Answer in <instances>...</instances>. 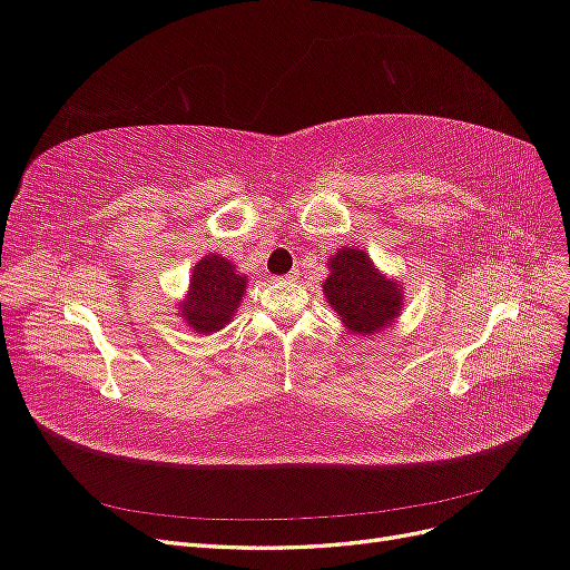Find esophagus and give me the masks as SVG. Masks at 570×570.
I'll return each instance as SVG.
<instances>
[{
	"label": "esophagus",
	"mask_w": 570,
	"mask_h": 570,
	"mask_svg": "<svg viewBox=\"0 0 570 570\" xmlns=\"http://www.w3.org/2000/svg\"><path fill=\"white\" fill-rule=\"evenodd\" d=\"M299 275H302V273H299V268H292V271L285 275V281H297Z\"/></svg>",
	"instance_id": "1"
}]
</instances>
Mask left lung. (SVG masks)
<instances>
[{
	"mask_svg": "<svg viewBox=\"0 0 570 570\" xmlns=\"http://www.w3.org/2000/svg\"><path fill=\"white\" fill-rule=\"evenodd\" d=\"M323 295L356 335L385 331L402 314V287L373 266L366 252L344 247L327 262Z\"/></svg>",
	"mask_w": 570,
	"mask_h": 570,
	"instance_id": "8db88e82",
	"label": "left lung"
}]
</instances>
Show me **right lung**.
I'll use <instances>...</instances> for the list:
<instances>
[{"label":"right lung","instance_id":"1","mask_svg":"<svg viewBox=\"0 0 570 570\" xmlns=\"http://www.w3.org/2000/svg\"><path fill=\"white\" fill-rule=\"evenodd\" d=\"M247 275H239L230 258L209 254L197 262L189 292L180 302V316L193 333L212 335L226 327L243 302Z\"/></svg>","mask_w":570,"mask_h":570}]
</instances>
